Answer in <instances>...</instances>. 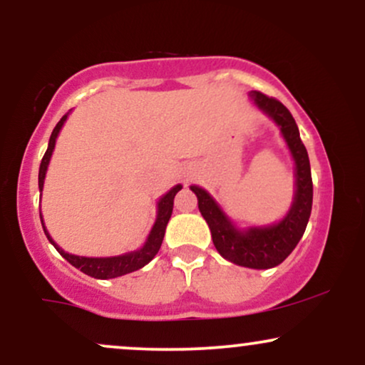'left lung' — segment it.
<instances>
[{"mask_svg":"<svg viewBox=\"0 0 365 365\" xmlns=\"http://www.w3.org/2000/svg\"><path fill=\"white\" fill-rule=\"evenodd\" d=\"M255 106L274 120L295 161V197L279 223L238 230L204 188L192 185L199 211L211 230L212 244L226 261L252 269H269L282 264L302 238L312 209V177L307 149L300 140L292 113L278 99L259 91L250 92Z\"/></svg>","mask_w":365,"mask_h":365,"instance_id":"8db88e82","label":"left lung"}]
</instances>
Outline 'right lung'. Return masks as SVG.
<instances>
[{
  "label": "right lung",
  "instance_id": "right-lung-1",
  "mask_svg": "<svg viewBox=\"0 0 365 365\" xmlns=\"http://www.w3.org/2000/svg\"><path fill=\"white\" fill-rule=\"evenodd\" d=\"M66 118H68V113H66V115L63 116L60 121H58L56 127H54L51 137H49L48 150H46L43 161H41V166H39V190L41 192H43L44 177H46V171H48V165H49V159H51L54 144H56V137H58V133H60V130L63 127V123L66 121ZM180 188H182V185H175L168 192V194H165L161 199H159L156 223H154L153 230H150V233H149L148 240H145L144 247L139 250H135V252L115 255V257H82V255L68 254V252H65L61 247H58L56 244H54L53 238L49 237L48 232H46L43 215H41V223H43L46 237H48V240L54 245V249H56L58 252H60L63 257L66 259V261L72 264V266L77 267V269H81L82 273L89 274V276H92V278H98V279L118 278V276L128 274V273H132V271H137V269H140V267H144L145 264L153 261L154 255L158 254L159 249H161L163 238H165L166 225H168L171 212H173V199Z\"/></svg>",
  "mask_w": 365,
  "mask_h": 365
}]
</instances>
